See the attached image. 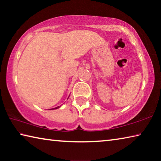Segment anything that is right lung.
I'll list each match as a JSON object with an SVG mask.
<instances>
[{
	"mask_svg": "<svg viewBox=\"0 0 161 161\" xmlns=\"http://www.w3.org/2000/svg\"><path fill=\"white\" fill-rule=\"evenodd\" d=\"M59 108V107H56V108H51V109H56V108Z\"/></svg>",
	"mask_w": 161,
	"mask_h": 161,
	"instance_id": "right-lung-1",
	"label": "right lung"
}]
</instances>
